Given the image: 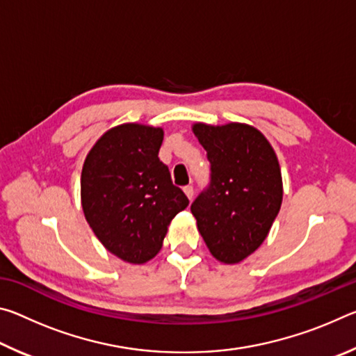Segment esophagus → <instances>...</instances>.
<instances>
[{
    "mask_svg": "<svg viewBox=\"0 0 356 356\" xmlns=\"http://www.w3.org/2000/svg\"><path fill=\"white\" fill-rule=\"evenodd\" d=\"M184 191H185L186 197H188V200L191 201V200H193V196H195V188H193L191 185H186V186H184Z\"/></svg>",
    "mask_w": 356,
    "mask_h": 356,
    "instance_id": "esophagus-1",
    "label": "esophagus"
}]
</instances>
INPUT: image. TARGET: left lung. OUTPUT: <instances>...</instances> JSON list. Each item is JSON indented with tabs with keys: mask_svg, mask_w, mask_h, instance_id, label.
Segmentation results:
<instances>
[{
	"mask_svg": "<svg viewBox=\"0 0 356 356\" xmlns=\"http://www.w3.org/2000/svg\"><path fill=\"white\" fill-rule=\"evenodd\" d=\"M206 149L210 184L191 204L209 251L238 264L268 236L282 202L278 159L261 131L246 124L193 125Z\"/></svg>",
	"mask_w": 356,
	"mask_h": 356,
	"instance_id": "1",
	"label": "left lung"
}]
</instances>
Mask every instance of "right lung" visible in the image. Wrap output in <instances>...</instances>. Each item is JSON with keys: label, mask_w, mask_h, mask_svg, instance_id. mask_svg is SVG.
Instances as JSON below:
<instances>
[{"label": "right lung", "mask_w": 356, "mask_h": 356, "mask_svg": "<svg viewBox=\"0 0 356 356\" xmlns=\"http://www.w3.org/2000/svg\"><path fill=\"white\" fill-rule=\"evenodd\" d=\"M163 130L118 125L94 144L81 171V206L105 248L130 264L161 250L171 220L188 206L159 150Z\"/></svg>", "instance_id": "right-lung-1"}]
</instances>
